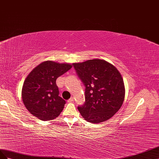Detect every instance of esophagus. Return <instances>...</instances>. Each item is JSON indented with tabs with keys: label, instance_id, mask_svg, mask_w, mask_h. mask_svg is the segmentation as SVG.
I'll list each match as a JSON object with an SVG mask.
<instances>
[{
	"label": "esophagus",
	"instance_id": "esophagus-1",
	"mask_svg": "<svg viewBox=\"0 0 159 159\" xmlns=\"http://www.w3.org/2000/svg\"><path fill=\"white\" fill-rule=\"evenodd\" d=\"M67 102H74V98H73V97H71L70 99L68 100Z\"/></svg>",
	"mask_w": 159,
	"mask_h": 159
}]
</instances>
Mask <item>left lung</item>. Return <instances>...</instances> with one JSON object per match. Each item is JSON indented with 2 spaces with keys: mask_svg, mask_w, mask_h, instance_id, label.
I'll use <instances>...</instances> for the list:
<instances>
[{
  "mask_svg": "<svg viewBox=\"0 0 159 159\" xmlns=\"http://www.w3.org/2000/svg\"><path fill=\"white\" fill-rule=\"evenodd\" d=\"M72 65L85 87V102L78 107L81 115L91 123L111 119L120 109L125 99L124 82L119 70L101 59Z\"/></svg>",
  "mask_w": 159,
  "mask_h": 159,
  "instance_id": "obj_1",
  "label": "left lung"
}]
</instances>
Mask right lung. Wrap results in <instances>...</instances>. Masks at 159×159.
Segmentation results:
<instances>
[{
    "label": "right lung",
    "instance_id": "add662e5",
    "mask_svg": "<svg viewBox=\"0 0 159 159\" xmlns=\"http://www.w3.org/2000/svg\"><path fill=\"white\" fill-rule=\"evenodd\" d=\"M71 68L68 63L47 61L30 72L22 89V101L30 113L44 121L58 116L66 101L59 97L56 80Z\"/></svg>",
    "mask_w": 159,
    "mask_h": 159
}]
</instances>
